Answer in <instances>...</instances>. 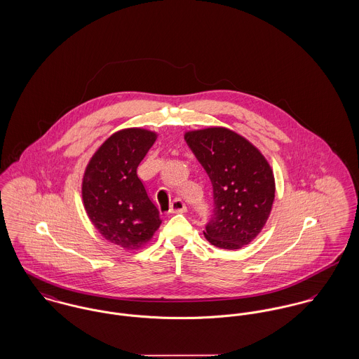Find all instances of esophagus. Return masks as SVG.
Wrapping results in <instances>:
<instances>
[{
  "mask_svg": "<svg viewBox=\"0 0 359 359\" xmlns=\"http://www.w3.org/2000/svg\"><path fill=\"white\" fill-rule=\"evenodd\" d=\"M186 210H187V208L180 198L173 199V202L170 203V209H169L170 213H184Z\"/></svg>",
  "mask_w": 359,
  "mask_h": 359,
  "instance_id": "esophagus-1",
  "label": "esophagus"
}]
</instances>
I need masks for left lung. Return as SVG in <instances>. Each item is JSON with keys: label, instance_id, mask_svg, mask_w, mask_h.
<instances>
[{"label": "left lung", "instance_id": "8db88e82", "mask_svg": "<svg viewBox=\"0 0 359 359\" xmlns=\"http://www.w3.org/2000/svg\"><path fill=\"white\" fill-rule=\"evenodd\" d=\"M184 139L213 186L205 238L225 250L246 246L266 224L275 201L269 163L248 139L224 127L189 131Z\"/></svg>", "mask_w": 359, "mask_h": 359}]
</instances>
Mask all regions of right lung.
<instances>
[{
    "mask_svg": "<svg viewBox=\"0 0 359 359\" xmlns=\"http://www.w3.org/2000/svg\"><path fill=\"white\" fill-rule=\"evenodd\" d=\"M156 139V133L143 128L117 131L86 166L82 182L86 213L98 232L118 248H142L161 225L160 212L137 175Z\"/></svg>",
    "mask_w": 359,
    "mask_h": 359,
    "instance_id": "right-lung-1",
    "label": "right lung"
}]
</instances>
